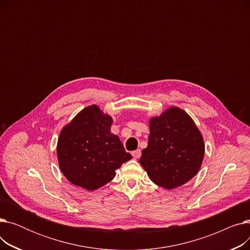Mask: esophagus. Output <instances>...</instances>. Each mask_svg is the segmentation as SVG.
<instances>
[{"mask_svg":"<svg viewBox=\"0 0 250 250\" xmlns=\"http://www.w3.org/2000/svg\"><path fill=\"white\" fill-rule=\"evenodd\" d=\"M132 155L134 156V158H136V159H139L140 157H141V155H142V152H141V150H140V149H138V150L134 151V152L132 153Z\"/></svg>","mask_w":250,"mask_h":250,"instance_id":"obj_1","label":"esophagus"}]
</instances>
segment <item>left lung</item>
<instances>
[{"mask_svg": "<svg viewBox=\"0 0 250 250\" xmlns=\"http://www.w3.org/2000/svg\"><path fill=\"white\" fill-rule=\"evenodd\" d=\"M148 146L140 163L150 179L166 189L181 187L200 171L204 156L203 135L183 109L171 106L149 121Z\"/></svg>", "mask_w": 250, "mask_h": 250, "instance_id": "8db88e82", "label": "left lung"}]
</instances>
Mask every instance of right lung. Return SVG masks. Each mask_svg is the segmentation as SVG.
I'll use <instances>...</instances> for the list:
<instances>
[{"mask_svg": "<svg viewBox=\"0 0 250 250\" xmlns=\"http://www.w3.org/2000/svg\"><path fill=\"white\" fill-rule=\"evenodd\" d=\"M112 117L92 104L60 133L57 156L62 173L72 185L95 190L111 181L123 163L133 158L110 132Z\"/></svg>", "mask_w": 250, "mask_h": 250, "instance_id": "add662e5", "label": "right lung"}]
</instances>
